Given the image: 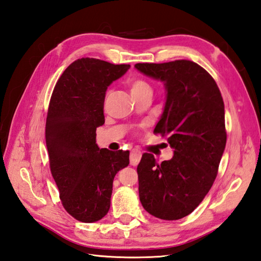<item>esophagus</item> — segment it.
I'll return each instance as SVG.
<instances>
[{
	"label": "esophagus",
	"instance_id": "esophagus-1",
	"mask_svg": "<svg viewBox=\"0 0 261 261\" xmlns=\"http://www.w3.org/2000/svg\"><path fill=\"white\" fill-rule=\"evenodd\" d=\"M142 158V153L141 150L138 149H133L130 152V164L133 166H136L138 164V162H140Z\"/></svg>",
	"mask_w": 261,
	"mask_h": 261
}]
</instances>
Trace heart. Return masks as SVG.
Returning <instances> with one entry per match:
<instances>
[{
  "mask_svg": "<svg viewBox=\"0 0 261 261\" xmlns=\"http://www.w3.org/2000/svg\"><path fill=\"white\" fill-rule=\"evenodd\" d=\"M130 91L132 94H141V92L149 91L152 92V88L143 79H135L133 80L130 84Z\"/></svg>",
  "mask_w": 261,
  "mask_h": 261,
  "instance_id": "obj_1",
  "label": "heart"
}]
</instances>
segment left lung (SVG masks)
Masks as SVG:
<instances>
[{
  "instance_id": "left-lung-1",
  "label": "left lung",
  "mask_w": 261,
  "mask_h": 261,
  "mask_svg": "<svg viewBox=\"0 0 261 261\" xmlns=\"http://www.w3.org/2000/svg\"><path fill=\"white\" fill-rule=\"evenodd\" d=\"M135 68L164 84L166 101L154 133L174 149L162 163L143 154L137 166L141 203L159 219H182L201 203L218 174L227 143L221 92L210 73L190 60Z\"/></svg>"
}]
</instances>
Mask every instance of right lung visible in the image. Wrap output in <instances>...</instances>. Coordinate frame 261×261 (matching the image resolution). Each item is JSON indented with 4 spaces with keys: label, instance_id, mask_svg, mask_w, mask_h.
Listing matches in <instances>:
<instances>
[{
    "label": "right lung",
    "instance_id": "right-lung-1",
    "mask_svg": "<svg viewBox=\"0 0 261 261\" xmlns=\"http://www.w3.org/2000/svg\"><path fill=\"white\" fill-rule=\"evenodd\" d=\"M129 68L82 58L63 71L52 92L45 123L50 170L63 207L78 221L91 223L106 216L114 177L129 164L128 150L113 152L96 144L97 127L105 123L106 90Z\"/></svg>",
    "mask_w": 261,
    "mask_h": 261
}]
</instances>
